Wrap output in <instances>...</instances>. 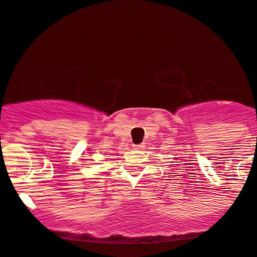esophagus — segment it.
Instances as JSON below:
<instances>
[{"instance_id": "obj_1", "label": "esophagus", "mask_w": 257, "mask_h": 257, "mask_svg": "<svg viewBox=\"0 0 257 257\" xmlns=\"http://www.w3.org/2000/svg\"><path fill=\"white\" fill-rule=\"evenodd\" d=\"M133 148L135 150H142V149L145 148V146H144V144H138V145H133Z\"/></svg>"}]
</instances>
